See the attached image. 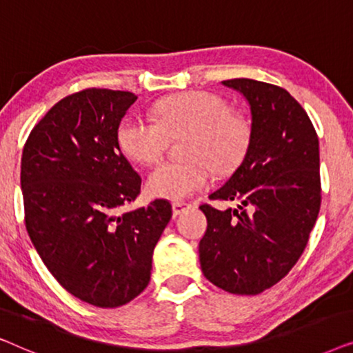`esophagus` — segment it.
Wrapping results in <instances>:
<instances>
[{
	"mask_svg": "<svg viewBox=\"0 0 353 353\" xmlns=\"http://www.w3.org/2000/svg\"><path fill=\"white\" fill-rule=\"evenodd\" d=\"M191 204H188V202H173L172 204V209H173V215L175 216H178V215H181L183 212L185 210H188V209H191Z\"/></svg>",
	"mask_w": 353,
	"mask_h": 353,
	"instance_id": "obj_1",
	"label": "esophagus"
}]
</instances>
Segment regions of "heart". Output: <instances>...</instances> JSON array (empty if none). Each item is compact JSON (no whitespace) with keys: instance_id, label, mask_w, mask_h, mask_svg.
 <instances>
[{"instance_id":"obj_1","label":"heart","mask_w":353,"mask_h":353,"mask_svg":"<svg viewBox=\"0 0 353 353\" xmlns=\"http://www.w3.org/2000/svg\"><path fill=\"white\" fill-rule=\"evenodd\" d=\"M190 133L185 143L188 161L162 162L149 173L148 194L180 202L212 183V168L228 172L241 162L250 141V125L230 104L207 91L172 96L154 108V117L127 115L117 128L120 151L137 163L156 162L170 137Z\"/></svg>"}]
</instances>
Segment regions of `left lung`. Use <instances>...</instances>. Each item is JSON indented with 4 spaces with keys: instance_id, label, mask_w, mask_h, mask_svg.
<instances>
[{
    "instance_id": "left-lung-1",
    "label": "left lung",
    "mask_w": 353,
    "mask_h": 353,
    "mask_svg": "<svg viewBox=\"0 0 353 353\" xmlns=\"http://www.w3.org/2000/svg\"><path fill=\"white\" fill-rule=\"evenodd\" d=\"M221 83L249 104L250 141L241 165L209 196L239 205H201L207 231L199 260L212 284L255 296L286 276L308 243L321 204L320 144L307 112L284 88L250 79Z\"/></svg>"
}]
</instances>
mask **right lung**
Wrapping results in <instances>:
<instances>
[{
	"label": "right lung",
	"mask_w": 353,
	"mask_h": 353,
	"mask_svg": "<svg viewBox=\"0 0 353 353\" xmlns=\"http://www.w3.org/2000/svg\"><path fill=\"white\" fill-rule=\"evenodd\" d=\"M138 98L90 88L52 105L22 152L26 226L37 252L64 289L101 308L139 296L152 252L172 219L156 199L119 215L137 199L141 178L117 143V128Z\"/></svg>",
	"instance_id": "add662e5"
}]
</instances>
